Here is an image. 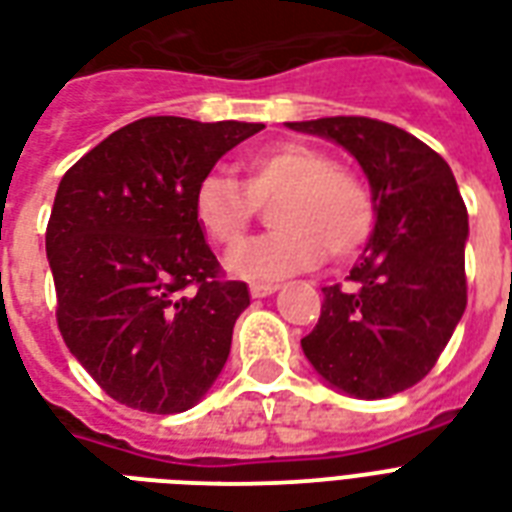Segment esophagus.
Wrapping results in <instances>:
<instances>
[{"instance_id": "esophagus-1", "label": "esophagus", "mask_w": 512, "mask_h": 512, "mask_svg": "<svg viewBox=\"0 0 512 512\" xmlns=\"http://www.w3.org/2000/svg\"><path fill=\"white\" fill-rule=\"evenodd\" d=\"M280 285L277 283H251V296L256 299H264V296H272Z\"/></svg>"}]
</instances>
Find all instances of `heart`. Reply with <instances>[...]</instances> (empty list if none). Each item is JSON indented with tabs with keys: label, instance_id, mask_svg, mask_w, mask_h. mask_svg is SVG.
<instances>
[{
	"label": "heart",
	"instance_id": "1",
	"mask_svg": "<svg viewBox=\"0 0 512 512\" xmlns=\"http://www.w3.org/2000/svg\"><path fill=\"white\" fill-rule=\"evenodd\" d=\"M245 181L211 170L192 192L200 229L232 251L248 235L259 205L272 203L269 235L237 248L227 259L232 275L245 280H280L310 269L328 253L350 259L374 232L371 189L352 170L336 168L326 152L301 141L264 146L243 162Z\"/></svg>",
	"mask_w": 512,
	"mask_h": 512
}]
</instances>
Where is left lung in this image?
<instances>
[{"mask_svg":"<svg viewBox=\"0 0 512 512\" xmlns=\"http://www.w3.org/2000/svg\"><path fill=\"white\" fill-rule=\"evenodd\" d=\"M360 162L376 224L352 288H323L318 326L301 350L328 384L355 398H390L422 382L467 307V208L441 154L371 117L288 122Z\"/></svg>","mask_w":512,"mask_h":512,"instance_id":"left-lung-1","label":"left lung"}]
</instances>
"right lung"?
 Masks as SVG:
<instances>
[{"mask_svg": "<svg viewBox=\"0 0 512 512\" xmlns=\"http://www.w3.org/2000/svg\"><path fill=\"white\" fill-rule=\"evenodd\" d=\"M261 122L144 117L71 165L45 248L69 352L128 408L178 414L229 358L248 285L224 280L192 192Z\"/></svg>", "mask_w": 512, "mask_h": 512, "instance_id": "add662e5", "label": "right lung"}]
</instances>
